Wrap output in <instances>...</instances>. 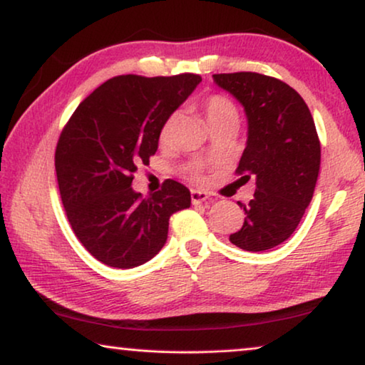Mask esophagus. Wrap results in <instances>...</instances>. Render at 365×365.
Returning a JSON list of instances; mask_svg holds the SVG:
<instances>
[{
  "label": "esophagus",
  "instance_id": "34e87169",
  "mask_svg": "<svg viewBox=\"0 0 365 365\" xmlns=\"http://www.w3.org/2000/svg\"><path fill=\"white\" fill-rule=\"evenodd\" d=\"M190 200H192L194 205H199L202 202L210 200V195L204 192V190H192V192H190Z\"/></svg>",
  "mask_w": 365,
  "mask_h": 365
}]
</instances>
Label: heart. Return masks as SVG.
Masks as SVG:
<instances>
[{
    "label": "heart",
    "instance_id": "obj_1",
    "mask_svg": "<svg viewBox=\"0 0 365 365\" xmlns=\"http://www.w3.org/2000/svg\"><path fill=\"white\" fill-rule=\"evenodd\" d=\"M202 110H204L207 124L210 128L215 127H225V125H235L238 127L240 124V109L238 106L235 104L233 99L228 96H223V94H214V96H209L204 104H202ZM179 122V112H171L170 115L166 117L163 124L160 128V142L168 143L175 133V128ZM190 173L194 176H199L197 166H190Z\"/></svg>",
    "mask_w": 365,
    "mask_h": 365
}]
</instances>
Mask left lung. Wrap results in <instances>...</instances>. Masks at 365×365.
I'll return each mask as SVG.
<instances>
[{
	"instance_id": "left-lung-1",
	"label": "left lung",
	"mask_w": 365,
	"mask_h": 365,
	"mask_svg": "<svg viewBox=\"0 0 365 365\" xmlns=\"http://www.w3.org/2000/svg\"><path fill=\"white\" fill-rule=\"evenodd\" d=\"M215 83L243 104L248 142L237 175L256 181L241 230L230 241L245 251L284 243L299 227L315 192L322 147L310 109L294 88L253 71L220 73Z\"/></svg>"
}]
</instances>
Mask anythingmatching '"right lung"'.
I'll list each match as a JSON object with an SVG mask.
<instances>
[{"label":"right lung","mask_w":365,"mask_h":365,"mask_svg":"<svg viewBox=\"0 0 365 365\" xmlns=\"http://www.w3.org/2000/svg\"><path fill=\"white\" fill-rule=\"evenodd\" d=\"M202 81L199 75H120L78 106L60 133L55 171L76 238L103 264L137 267L163 248L170 217L190 205V192L166 179L142 197L130 186L158 150L160 128Z\"/></svg>","instance_id":"add662e5"}]
</instances>
